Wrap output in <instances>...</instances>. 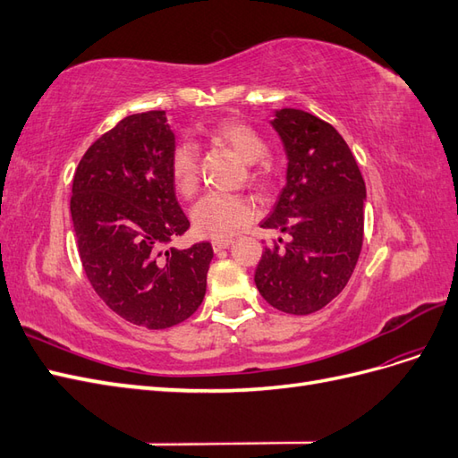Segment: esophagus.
I'll use <instances>...</instances> for the list:
<instances>
[{
  "mask_svg": "<svg viewBox=\"0 0 458 458\" xmlns=\"http://www.w3.org/2000/svg\"><path fill=\"white\" fill-rule=\"evenodd\" d=\"M229 246H231V241H229V239H221V241H214V242H212L214 252H221V250H225V248H229Z\"/></svg>",
  "mask_w": 458,
  "mask_h": 458,
  "instance_id": "1",
  "label": "esophagus"
}]
</instances>
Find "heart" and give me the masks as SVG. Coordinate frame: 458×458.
I'll return each instance as SVG.
<instances>
[{
	"label": "heart",
	"instance_id": "b5f03b06",
	"mask_svg": "<svg viewBox=\"0 0 458 458\" xmlns=\"http://www.w3.org/2000/svg\"><path fill=\"white\" fill-rule=\"evenodd\" d=\"M210 140L231 147L246 164H256L267 152L263 137L244 122H224L210 130ZM170 175L179 195L189 199L199 189V148L183 141L174 147L170 157ZM267 164L250 172V179L258 185L269 182ZM254 219V204L242 195L229 192H208L191 210L192 227L202 237L227 239Z\"/></svg>",
	"mask_w": 458,
	"mask_h": 458
}]
</instances>
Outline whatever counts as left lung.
<instances>
[{
	"instance_id": "left-lung-1",
	"label": "left lung",
	"mask_w": 458,
	"mask_h": 458,
	"mask_svg": "<svg viewBox=\"0 0 458 458\" xmlns=\"http://www.w3.org/2000/svg\"><path fill=\"white\" fill-rule=\"evenodd\" d=\"M271 126L286 150V185L263 229L290 241L266 246L254 281L273 308L323 310L348 284L361 254L367 189L344 137L298 108L275 110Z\"/></svg>"
}]
</instances>
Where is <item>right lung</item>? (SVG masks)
<instances>
[{
  "label": "right lung",
  "mask_w": 458,
  "mask_h": 458,
  "mask_svg": "<svg viewBox=\"0 0 458 458\" xmlns=\"http://www.w3.org/2000/svg\"><path fill=\"white\" fill-rule=\"evenodd\" d=\"M175 135L164 110L131 114L81 157L71 214L81 266L106 306L150 330L199 310L214 250L170 246L189 229L175 199L170 157Z\"/></svg>",
  "instance_id": "obj_1"
}]
</instances>
